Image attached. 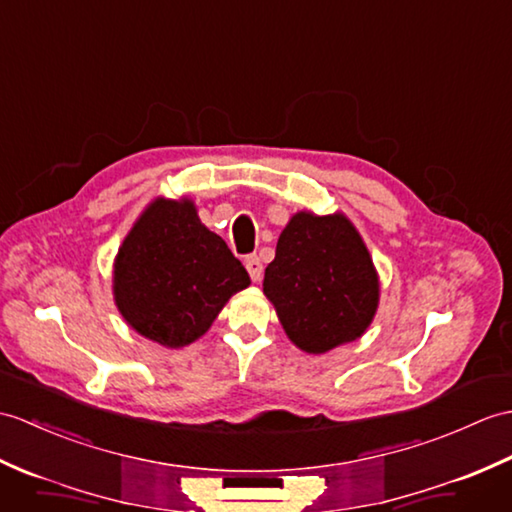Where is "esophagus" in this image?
I'll return each instance as SVG.
<instances>
[{"label":"esophagus","instance_id":"esophagus-1","mask_svg":"<svg viewBox=\"0 0 512 512\" xmlns=\"http://www.w3.org/2000/svg\"><path fill=\"white\" fill-rule=\"evenodd\" d=\"M244 266H246L248 275H251L253 281H259L261 277H264V264H261V259L257 255H248L244 259Z\"/></svg>","mask_w":512,"mask_h":512}]
</instances>
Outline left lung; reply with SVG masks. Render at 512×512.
I'll return each mask as SVG.
<instances>
[{
  "label": "left lung",
  "instance_id": "8db88e82",
  "mask_svg": "<svg viewBox=\"0 0 512 512\" xmlns=\"http://www.w3.org/2000/svg\"><path fill=\"white\" fill-rule=\"evenodd\" d=\"M264 294L296 347L325 353L360 338L371 325L379 283L371 255L347 218L301 211L279 237Z\"/></svg>",
  "mask_w": 512,
  "mask_h": 512
}]
</instances>
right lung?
<instances>
[{"label": "right lung", "instance_id": "right-lung-1", "mask_svg": "<svg viewBox=\"0 0 512 512\" xmlns=\"http://www.w3.org/2000/svg\"><path fill=\"white\" fill-rule=\"evenodd\" d=\"M251 283L242 261L211 233L189 200H157L115 259V303L126 323L163 347H185Z\"/></svg>", "mask_w": 512, "mask_h": 512}]
</instances>
